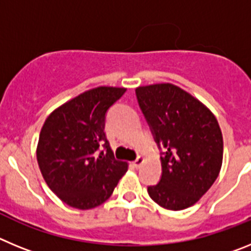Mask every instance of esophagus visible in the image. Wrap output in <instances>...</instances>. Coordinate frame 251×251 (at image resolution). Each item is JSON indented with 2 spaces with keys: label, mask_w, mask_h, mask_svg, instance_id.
<instances>
[{
  "label": "esophagus",
  "mask_w": 251,
  "mask_h": 251,
  "mask_svg": "<svg viewBox=\"0 0 251 251\" xmlns=\"http://www.w3.org/2000/svg\"><path fill=\"white\" fill-rule=\"evenodd\" d=\"M143 162H145V157H143V156H138V157H137L136 161L133 162V166H134V167H136V168H138V167H141Z\"/></svg>",
  "instance_id": "obj_1"
}]
</instances>
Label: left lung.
Returning <instances> with one entry per match:
<instances>
[{
	"label": "left lung",
	"instance_id": "1",
	"mask_svg": "<svg viewBox=\"0 0 251 251\" xmlns=\"http://www.w3.org/2000/svg\"><path fill=\"white\" fill-rule=\"evenodd\" d=\"M136 95L154 141L165 150L161 179L148 187V195L167 210H185L200 200L220 174V126L207 106L174 84L138 86Z\"/></svg>",
	"mask_w": 251,
	"mask_h": 251
}]
</instances>
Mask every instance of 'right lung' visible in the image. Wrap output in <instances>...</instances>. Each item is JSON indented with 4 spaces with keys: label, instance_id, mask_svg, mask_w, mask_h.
<instances>
[{
    "label": "right lung",
    "instance_id": "add662e5",
    "mask_svg": "<svg viewBox=\"0 0 251 251\" xmlns=\"http://www.w3.org/2000/svg\"><path fill=\"white\" fill-rule=\"evenodd\" d=\"M126 88L98 86L60 105L46 118L37 163L51 191L66 205L90 210L105 202L128 170L106 139L105 114ZM103 145L104 151L99 152Z\"/></svg>",
    "mask_w": 251,
    "mask_h": 251
}]
</instances>
